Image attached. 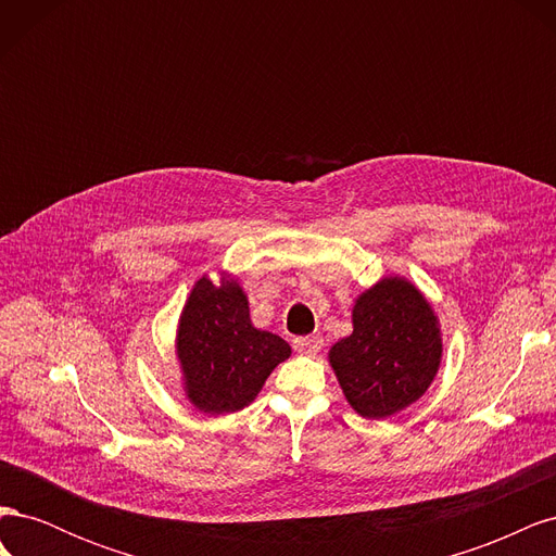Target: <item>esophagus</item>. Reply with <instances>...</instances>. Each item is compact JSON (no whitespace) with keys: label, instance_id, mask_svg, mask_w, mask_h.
I'll return each instance as SVG.
<instances>
[{"label":"esophagus","instance_id":"obj_1","mask_svg":"<svg viewBox=\"0 0 556 556\" xmlns=\"http://www.w3.org/2000/svg\"><path fill=\"white\" fill-rule=\"evenodd\" d=\"M292 343H294V350L301 352V355H317V352L323 350V345H325L323 336H319V333H313V336H296V339H294Z\"/></svg>","mask_w":556,"mask_h":556}]
</instances>
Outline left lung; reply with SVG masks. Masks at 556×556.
<instances>
[{"label":"left lung","instance_id":"1","mask_svg":"<svg viewBox=\"0 0 556 556\" xmlns=\"http://www.w3.org/2000/svg\"><path fill=\"white\" fill-rule=\"evenodd\" d=\"M352 323L355 331L329 352L352 408L382 419L427 392L443 345L431 306L410 282H378L357 299Z\"/></svg>","mask_w":556,"mask_h":556}]
</instances>
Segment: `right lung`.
I'll use <instances>...</instances> for the list:
<instances>
[{
	"mask_svg": "<svg viewBox=\"0 0 556 556\" xmlns=\"http://www.w3.org/2000/svg\"><path fill=\"white\" fill-rule=\"evenodd\" d=\"M288 357L290 345L280 336L252 327L248 299L237 282L217 288L201 278L194 285L180 317L178 359L199 410H241Z\"/></svg>",
	"mask_w": 556,
	"mask_h": 556,
	"instance_id": "1",
	"label": "right lung"
}]
</instances>
